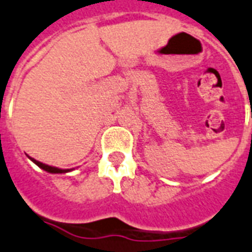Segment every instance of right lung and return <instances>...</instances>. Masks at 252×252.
<instances>
[{"mask_svg":"<svg viewBox=\"0 0 252 252\" xmlns=\"http://www.w3.org/2000/svg\"><path fill=\"white\" fill-rule=\"evenodd\" d=\"M30 159L32 161H34L35 164L38 165V167H40V168L44 169V171H47V172H51V173H64V172H68V169L56 168V167H51V165L43 164V163H40V161H38V160H35V159H32V158H30Z\"/></svg>","mask_w":252,"mask_h":252,"instance_id":"obj_1","label":"right lung"}]
</instances>
